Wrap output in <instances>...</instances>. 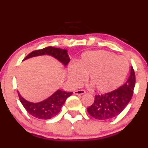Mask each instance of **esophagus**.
Returning a JSON list of instances; mask_svg holds the SVG:
<instances>
[{"instance_id":"1","label":"esophagus","mask_w":148,"mask_h":148,"mask_svg":"<svg viewBox=\"0 0 148 148\" xmlns=\"http://www.w3.org/2000/svg\"><path fill=\"white\" fill-rule=\"evenodd\" d=\"M85 93V91L83 90H76L74 92V94L75 95H82V94H84Z\"/></svg>"}]
</instances>
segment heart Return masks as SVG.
<instances>
[{"mask_svg": "<svg viewBox=\"0 0 148 148\" xmlns=\"http://www.w3.org/2000/svg\"><path fill=\"white\" fill-rule=\"evenodd\" d=\"M129 72V64L124 57L105 50L85 51L77 64L68 67V79L74 86L88 81L98 92L109 93L123 83Z\"/></svg>", "mask_w": 148, "mask_h": 148, "instance_id": "obj_1", "label": "heart"}]
</instances>
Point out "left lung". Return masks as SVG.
I'll return each mask as SVG.
<instances>
[{"mask_svg": "<svg viewBox=\"0 0 148 148\" xmlns=\"http://www.w3.org/2000/svg\"><path fill=\"white\" fill-rule=\"evenodd\" d=\"M135 86V74L131 67L129 79L123 85L101 95H96L93 104L88 108L92 117L99 120L114 118L127 107L133 95Z\"/></svg>", "mask_w": 148, "mask_h": 148, "instance_id": "obj_1", "label": "left lung"}]
</instances>
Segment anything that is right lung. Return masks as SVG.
Segmentation results:
<instances>
[{
    "instance_id": "1",
    "label": "right lung",
    "mask_w": 148,
    "mask_h": 148,
    "mask_svg": "<svg viewBox=\"0 0 148 148\" xmlns=\"http://www.w3.org/2000/svg\"><path fill=\"white\" fill-rule=\"evenodd\" d=\"M42 55H49L54 57L64 66L67 65L70 60L66 49L53 47H47L42 49L34 51L28 54L23 60ZM72 93L73 92H64L58 90L44 101L38 103H32L25 100L18 92L20 101L27 112L33 116L40 119H50L58 114L66 99L70 97Z\"/></svg>"
}]
</instances>
